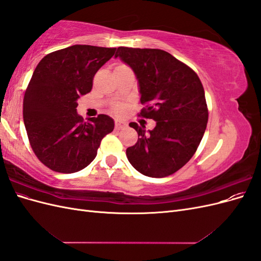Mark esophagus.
<instances>
[{
    "mask_svg": "<svg viewBox=\"0 0 261 261\" xmlns=\"http://www.w3.org/2000/svg\"><path fill=\"white\" fill-rule=\"evenodd\" d=\"M126 127V123L120 120H116L115 121V128L116 129H121V128H125Z\"/></svg>",
    "mask_w": 261,
    "mask_h": 261,
    "instance_id": "1",
    "label": "esophagus"
}]
</instances>
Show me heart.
Wrapping results in <instances>:
<instances>
[{
	"mask_svg": "<svg viewBox=\"0 0 261 261\" xmlns=\"http://www.w3.org/2000/svg\"><path fill=\"white\" fill-rule=\"evenodd\" d=\"M125 111H126V108H125V106L120 105V106H117V107L115 108V112H116V113H120V114H122V113H124Z\"/></svg>",
	"mask_w": 261,
	"mask_h": 261,
	"instance_id": "obj_1",
	"label": "heart"
}]
</instances>
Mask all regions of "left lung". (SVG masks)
<instances>
[{
    "instance_id": "obj_1",
    "label": "left lung",
    "mask_w": 261,
    "mask_h": 261,
    "mask_svg": "<svg viewBox=\"0 0 261 261\" xmlns=\"http://www.w3.org/2000/svg\"><path fill=\"white\" fill-rule=\"evenodd\" d=\"M120 58L135 73L140 115L152 118L155 127L129 123L138 133L137 143L126 149L129 163L141 174L164 177L191 160L207 127L208 109L199 77L184 63L159 49L120 46Z\"/></svg>"
}]
</instances>
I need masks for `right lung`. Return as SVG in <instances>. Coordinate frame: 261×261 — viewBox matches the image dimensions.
Returning a JSON list of instances; mask_svg holds the SVG:
<instances>
[{
	"mask_svg": "<svg viewBox=\"0 0 261 261\" xmlns=\"http://www.w3.org/2000/svg\"><path fill=\"white\" fill-rule=\"evenodd\" d=\"M115 50L75 44L39 62L23 97L22 116L30 146L45 167L60 173L85 169L102 138L114 129L112 117L100 114L85 122L76 108Z\"/></svg>",
	"mask_w": 261,
	"mask_h": 261,
	"instance_id": "obj_1",
	"label": "right lung"
}]
</instances>
